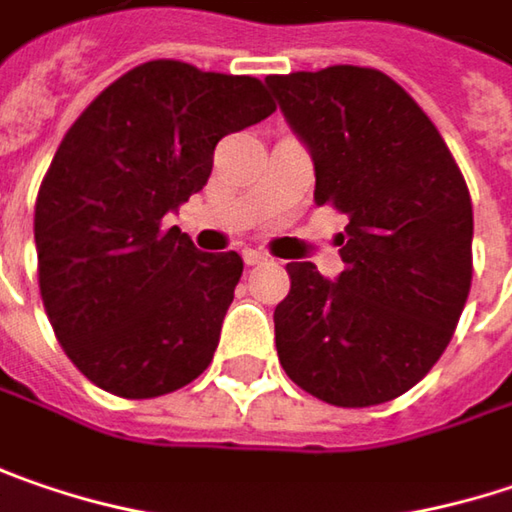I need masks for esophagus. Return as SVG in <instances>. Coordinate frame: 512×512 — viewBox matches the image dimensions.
Listing matches in <instances>:
<instances>
[{
  "label": "esophagus",
  "mask_w": 512,
  "mask_h": 512,
  "mask_svg": "<svg viewBox=\"0 0 512 512\" xmlns=\"http://www.w3.org/2000/svg\"><path fill=\"white\" fill-rule=\"evenodd\" d=\"M243 260H246L249 266H260V263H266L269 257L263 255V252H257V249H246V252H243Z\"/></svg>",
  "instance_id": "34e87169"
}]
</instances>
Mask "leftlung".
Instances as JSON below:
<instances>
[{
  "mask_svg": "<svg viewBox=\"0 0 512 512\" xmlns=\"http://www.w3.org/2000/svg\"><path fill=\"white\" fill-rule=\"evenodd\" d=\"M316 165V205L347 214L342 275L286 263L275 307L286 376L330 406L406 394L446 350L472 284V202L429 115L376 69L269 75Z\"/></svg>",
  "mask_w": 512,
  "mask_h": 512,
  "instance_id": "obj_1",
  "label": "left lung"
}]
</instances>
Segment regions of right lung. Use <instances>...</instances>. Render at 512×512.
<instances>
[{
    "label": "right lung",
    "instance_id": "add662e5",
    "mask_svg": "<svg viewBox=\"0 0 512 512\" xmlns=\"http://www.w3.org/2000/svg\"><path fill=\"white\" fill-rule=\"evenodd\" d=\"M272 112L257 77L150 60L63 136L34 208L40 295L98 388L150 400L211 365L243 257L205 255L162 220L205 188L220 138Z\"/></svg>",
    "mask_w": 512,
    "mask_h": 512
}]
</instances>
